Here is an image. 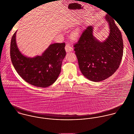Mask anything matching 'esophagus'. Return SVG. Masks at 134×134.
I'll return each mask as SVG.
<instances>
[{
	"mask_svg": "<svg viewBox=\"0 0 134 134\" xmlns=\"http://www.w3.org/2000/svg\"><path fill=\"white\" fill-rule=\"evenodd\" d=\"M65 51L66 53H68V52H70L71 51H73V48L72 47V46L70 45V44H66L65 45Z\"/></svg>",
	"mask_w": 134,
	"mask_h": 134,
	"instance_id": "obj_1",
	"label": "esophagus"
}]
</instances>
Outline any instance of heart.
<instances>
[{
  "label": "heart",
  "mask_w": 134,
  "mask_h": 134,
  "mask_svg": "<svg viewBox=\"0 0 134 134\" xmlns=\"http://www.w3.org/2000/svg\"><path fill=\"white\" fill-rule=\"evenodd\" d=\"M78 33L76 31H73L72 34V36L73 38H76L77 37H78Z\"/></svg>",
  "instance_id": "obj_1"
}]
</instances>
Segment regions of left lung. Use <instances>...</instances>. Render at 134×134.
Returning a JSON list of instances; mask_svg holds the SVG:
<instances>
[{"mask_svg": "<svg viewBox=\"0 0 134 134\" xmlns=\"http://www.w3.org/2000/svg\"><path fill=\"white\" fill-rule=\"evenodd\" d=\"M109 33L104 41L93 35V27L88 26L74 45L79 68L88 79L98 82L114 74L119 68L123 53V43L120 30L114 19L107 14L105 16Z\"/></svg>", "mask_w": 134, "mask_h": 134, "instance_id": "obj_1", "label": "left lung"}]
</instances>
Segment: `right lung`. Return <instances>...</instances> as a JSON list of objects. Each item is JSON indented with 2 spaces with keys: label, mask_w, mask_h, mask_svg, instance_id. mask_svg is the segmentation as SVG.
Here are the masks:
<instances>
[{
  "label": "right lung",
  "mask_w": 134,
  "mask_h": 134,
  "mask_svg": "<svg viewBox=\"0 0 134 134\" xmlns=\"http://www.w3.org/2000/svg\"><path fill=\"white\" fill-rule=\"evenodd\" d=\"M17 31L12 36L10 45L12 63L20 76L29 84L45 88L53 84L60 72L66 55L65 43L51 44L41 55L28 57L19 51L16 44Z\"/></svg>",
  "instance_id": "1"
}]
</instances>
